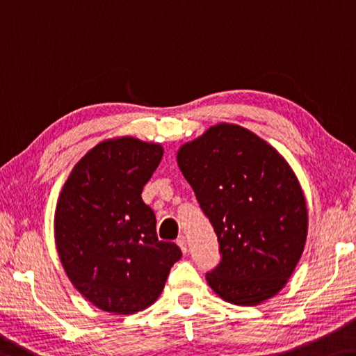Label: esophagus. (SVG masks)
<instances>
[{
    "instance_id": "34e87169",
    "label": "esophagus",
    "mask_w": 356,
    "mask_h": 356,
    "mask_svg": "<svg viewBox=\"0 0 356 356\" xmlns=\"http://www.w3.org/2000/svg\"><path fill=\"white\" fill-rule=\"evenodd\" d=\"M177 245L180 247V250H182L184 253L188 252V242H187V238H185L184 234H180L177 238Z\"/></svg>"
}]
</instances>
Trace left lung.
Wrapping results in <instances>:
<instances>
[{"instance_id":"8db88e82","label":"left lung","mask_w":356,"mask_h":356,"mask_svg":"<svg viewBox=\"0 0 356 356\" xmlns=\"http://www.w3.org/2000/svg\"><path fill=\"white\" fill-rule=\"evenodd\" d=\"M177 165L218 239L209 286L238 306L277 295L307 238L306 200L285 158L249 129L218 123L179 149Z\"/></svg>"}]
</instances>
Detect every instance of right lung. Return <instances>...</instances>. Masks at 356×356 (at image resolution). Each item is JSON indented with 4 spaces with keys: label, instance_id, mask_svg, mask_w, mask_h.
Wrapping results in <instances>:
<instances>
[{
    "label": "right lung",
    "instance_id": "add662e5",
    "mask_svg": "<svg viewBox=\"0 0 356 356\" xmlns=\"http://www.w3.org/2000/svg\"><path fill=\"white\" fill-rule=\"evenodd\" d=\"M163 156L160 144L131 136L88 150L61 188L55 244L72 285L98 309L136 314L156 301L182 257L160 241L156 218L140 198Z\"/></svg>",
    "mask_w": 356,
    "mask_h": 356
}]
</instances>
